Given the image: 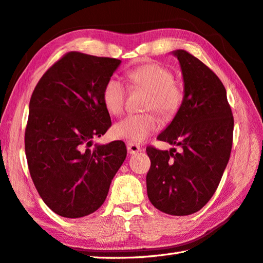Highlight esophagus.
Wrapping results in <instances>:
<instances>
[{
    "instance_id": "1",
    "label": "esophagus",
    "mask_w": 263,
    "mask_h": 263,
    "mask_svg": "<svg viewBox=\"0 0 263 263\" xmlns=\"http://www.w3.org/2000/svg\"><path fill=\"white\" fill-rule=\"evenodd\" d=\"M141 151V148L139 145H137V143H133V142H128L127 143V152L128 154H131V155H133V154H137Z\"/></svg>"
}]
</instances>
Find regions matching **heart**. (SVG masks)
Instances as JSON below:
<instances>
[{"mask_svg": "<svg viewBox=\"0 0 263 263\" xmlns=\"http://www.w3.org/2000/svg\"><path fill=\"white\" fill-rule=\"evenodd\" d=\"M133 86L149 91L145 109L155 110L163 118H171L177 114L183 102L182 87L174 81L173 73L157 63L138 66L128 71ZM126 89L116 76L108 79L102 89V101L108 111L121 114L124 108ZM159 127V120L153 112L131 114L117 122L112 127L114 136L133 143H140L154 135Z\"/></svg>", "mask_w": 263, "mask_h": 263, "instance_id": "heart-1", "label": "heart"}]
</instances>
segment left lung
Here are the masks:
<instances>
[{
	"instance_id": "left-lung-1",
	"label": "left lung",
	"mask_w": 263,
	"mask_h": 263,
	"mask_svg": "<svg viewBox=\"0 0 263 263\" xmlns=\"http://www.w3.org/2000/svg\"><path fill=\"white\" fill-rule=\"evenodd\" d=\"M172 53L181 67L184 98L157 139L182 152L147 147L152 162L147 194L162 212L189 215L202 209L219 186L233 146L234 116L219 77L187 51Z\"/></svg>"
}]
</instances>
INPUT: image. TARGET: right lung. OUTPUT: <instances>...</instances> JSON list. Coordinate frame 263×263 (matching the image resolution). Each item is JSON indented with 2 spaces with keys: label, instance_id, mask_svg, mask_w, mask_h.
<instances>
[{
  "label": "right lung",
  "instance_id": "obj_1",
  "mask_svg": "<svg viewBox=\"0 0 263 263\" xmlns=\"http://www.w3.org/2000/svg\"><path fill=\"white\" fill-rule=\"evenodd\" d=\"M121 60L66 53L41 77L29 101L25 152L41 198L64 218H82L104 204L126 157L117 140L92 146L111 125L102 89Z\"/></svg>",
  "mask_w": 263,
  "mask_h": 263
}]
</instances>
